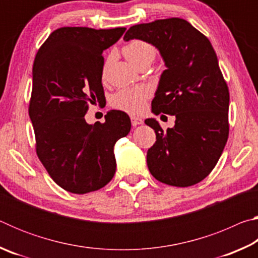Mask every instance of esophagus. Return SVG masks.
<instances>
[{
    "instance_id": "1",
    "label": "esophagus",
    "mask_w": 258,
    "mask_h": 258,
    "mask_svg": "<svg viewBox=\"0 0 258 258\" xmlns=\"http://www.w3.org/2000/svg\"><path fill=\"white\" fill-rule=\"evenodd\" d=\"M131 121H132L133 126L141 125L143 123V120L141 118H139V117H135V116H131Z\"/></svg>"
}]
</instances>
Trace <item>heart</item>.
Returning a JSON list of instances; mask_svg holds the SVG:
<instances>
[{
  "mask_svg": "<svg viewBox=\"0 0 258 258\" xmlns=\"http://www.w3.org/2000/svg\"><path fill=\"white\" fill-rule=\"evenodd\" d=\"M123 53L131 62L140 67L146 62H152L156 56V50L149 42L132 40L123 47ZM107 63L104 64L106 71ZM150 97V89L146 85L124 87L112 95L111 104L116 109L128 113H140L145 110L147 100Z\"/></svg>",
  "mask_w": 258,
  "mask_h": 258,
  "instance_id": "1",
  "label": "heart"
}]
</instances>
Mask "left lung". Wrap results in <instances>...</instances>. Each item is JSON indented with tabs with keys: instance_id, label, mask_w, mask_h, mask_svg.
<instances>
[{
	"instance_id": "left-lung-1",
	"label": "left lung",
	"mask_w": 258,
	"mask_h": 258,
	"mask_svg": "<svg viewBox=\"0 0 258 258\" xmlns=\"http://www.w3.org/2000/svg\"><path fill=\"white\" fill-rule=\"evenodd\" d=\"M133 38L155 45L167 67L152 112L176 117L166 131L154 118L145 120L156 133L147 152L148 168L165 184L194 185L213 171L229 138L230 93L217 55L208 38L181 18L132 26L124 40Z\"/></svg>"
}]
</instances>
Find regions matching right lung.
<instances>
[{"label":"right lung","instance_id":"obj_1","mask_svg":"<svg viewBox=\"0 0 258 258\" xmlns=\"http://www.w3.org/2000/svg\"><path fill=\"white\" fill-rule=\"evenodd\" d=\"M125 27H61L43 43L33 64L29 101L36 154L56 184L84 195L110 182L116 172L113 146L128 134L127 113L110 110L106 121L86 123L90 104L106 101L103 50Z\"/></svg>","mask_w":258,"mask_h":258}]
</instances>
